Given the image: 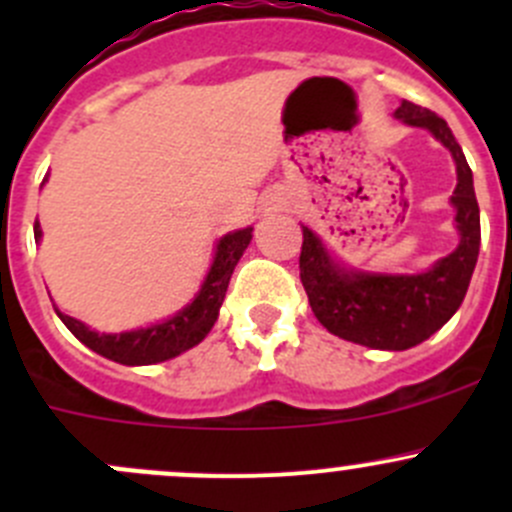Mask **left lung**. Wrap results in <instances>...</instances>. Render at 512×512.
<instances>
[{"instance_id": "obj_1", "label": "left lung", "mask_w": 512, "mask_h": 512, "mask_svg": "<svg viewBox=\"0 0 512 512\" xmlns=\"http://www.w3.org/2000/svg\"><path fill=\"white\" fill-rule=\"evenodd\" d=\"M394 116L406 126L426 128L456 163L458 183L451 205L458 247L416 275L369 272L339 262L322 237L302 225L299 277L314 317L334 337L369 349L404 352L426 342L461 307L478 262L480 210L473 173L448 123L411 101H401Z\"/></svg>"}]
</instances>
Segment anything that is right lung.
I'll use <instances>...</instances> for the list:
<instances>
[{"instance_id":"obj_1","label":"right lung","mask_w":512,"mask_h":512,"mask_svg":"<svg viewBox=\"0 0 512 512\" xmlns=\"http://www.w3.org/2000/svg\"><path fill=\"white\" fill-rule=\"evenodd\" d=\"M46 183V178H44ZM34 240H41V225L34 223ZM252 240V227H242V230L227 232L218 240L213 255V265H210L208 275H205L203 285H200L198 294L185 304L180 312L173 317L160 319L156 324L148 327L131 329V332H96L89 324L79 322V319L69 317V314L59 312L61 322L66 324L71 334L79 339L81 344L91 349V352L106 356V359L118 361L126 366H148L158 364V361L175 359L178 354L188 352L195 344L203 342L213 324L218 322L220 307L230 285V277L235 265L240 262L242 252L247 250Z\"/></svg>"}]
</instances>
